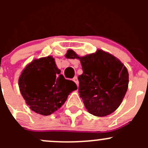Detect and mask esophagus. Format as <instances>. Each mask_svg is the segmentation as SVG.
<instances>
[{"label":"esophagus","mask_w":148,"mask_h":148,"mask_svg":"<svg viewBox=\"0 0 148 148\" xmlns=\"http://www.w3.org/2000/svg\"><path fill=\"white\" fill-rule=\"evenodd\" d=\"M73 81L76 83V84L77 85V86H79V80H78V78H77V77H74V78H73Z\"/></svg>","instance_id":"1"}]
</instances>
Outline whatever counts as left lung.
Segmentation results:
<instances>
[{"label": "left lung", "instance_id": "left-lung-1", "mask_svg": "<svg viewBox=\"0 0 148 148\" xmlns=\"http://www.w3.org/2000/svg\"><path fill=\"white\" fill-rule=\"evenodd\" d=\"M67 59H79L83 74L79 76V92L90 114L104 117L120 105L129 83L127 68L117 58L99 49L95 53L79 56L67 51Z\"/></svg>", "mask_w": 148, "mask_h": 148}]
</instances>
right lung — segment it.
<instances>
[{"instance_id":"1","label":"right lung","mask_w":148,"mask_h":148,"mask_svg":"<svg viewBox=\"0 0 148 148\" xmlns=\"http://www.w3.org/2000/svg\"><path fill=\"white\" fill-rule=\"evenodd\" d=\"M51 56L34 59L26 66L18 79L20 92L30 109L42 115H50L77 90L76 84L67 80Z\"/></svg>"}]
</instances>
